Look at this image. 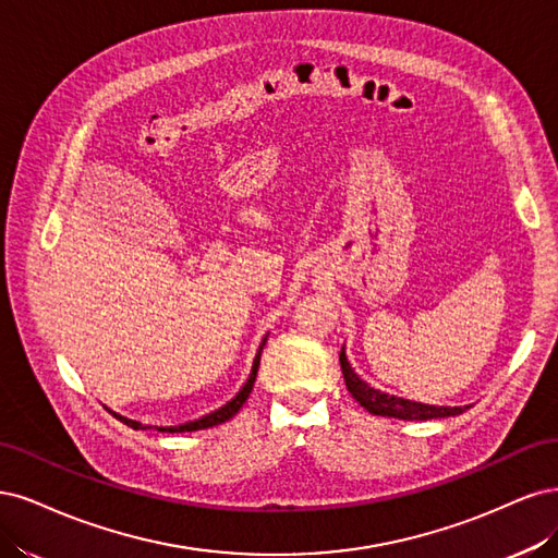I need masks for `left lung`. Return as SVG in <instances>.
<instances>
[{
  "instance_id": "left-lung-1",
  "label": "left lung",
  "mask_w": 558,
  "mask_h": 558,
  "mask_svg": "<svg viewBox=\"0 0 558 558\" xmlns=\"http://www.w3.org/2000/svg\"><path fill=\"white\" fill-rule=\"evenodd\" d=\"M340 368H343L348 391L371 412V415H377V417H393V420H408V422L420 420L422 422V420L454 417L471 408V405H463V408L461 405H454V408L428 405V403L397 397V393H387L383 389H375L373 385H368L366 380H362V377L356 375V371L348 362L345 345H343V350H340Z\"/></svg>"
}]
</instances>
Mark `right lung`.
<instances>
[{
    "label": "right lung",
    "instance_id": "obj_1",
    "mask_svg": "<svg viewBox=\"0 0 558 558\" xmlns=\"http://www.w3.org/2000/svg\"><path fill=\"white\" fill-rule=\"evenodd\" d=\"M266 338H268V333L262 338L259 350H257V354H255L253 368H250L247 380L243 383V387L239 389L236 397H233L231 401H227L222 408H218V410L208 412V415H204V417H199V420H192V422L178 424V426H155V428H157V430H167V434H185V430H199V428H210V426H218V424H222V422H227V420H231L233 415H236V412L243 408V403L247 401L250 391H253V387H255V377H257V368H259V356H262V350H264V345H266ZM113 415H116V417H118L122 424H128V426H132V428H136V430H146V428H153L150 424H141V422H136V420L122 417V415H118V412H113Z\"/></svg>",
    "mask_w": 558,
    "mask_h": 558
}]
</instances>
